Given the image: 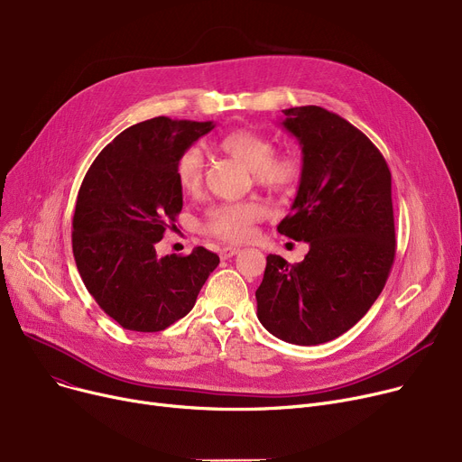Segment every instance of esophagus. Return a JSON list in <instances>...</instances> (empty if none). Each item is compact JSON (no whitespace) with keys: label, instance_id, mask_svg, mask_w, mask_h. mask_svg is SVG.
Returning <instances> with one entry per match:
<instances>
[{"label":"esophagus","instance_id":"esophagus-1","mask_svg":"<svg viewBox=\"0 0 462 462\" xmlns=\"http://www.w3.org/2000/svg\"><path fill=\"white\" fill-rule=\"evenodd\" d=\"M237 253H239L237 247H223V249H221V258H223V260H228V258L236 256Z\"/></svg>","mask_w":462,"mask_h":462}]
</instances>
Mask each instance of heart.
Here are the masks:
<instances>
[{
    "mask_svg": "<svg viewBox=\"0 0 462 462\" xmlns=\"http://www.w3.org/2000/svg\"><path fill=\"white\" fill-rule=\"evenodd\" d=\"M218 150L251 170L253 180L270 190L292 189L301 176V162L292 153L273 155L272 138L253 131L236 129L218 140ZM176 178L181 190L199 192L204 181V155L199 148L185 150L176 162ZM265 215L258 202L223 204L209 209L204 230L225 241H245L251 237L254 225Z\"/></svg>",
    "mask_w": 462,
    "mask_h": 462,
    "instance_id": "1",
    "label": "heart"
}]
</instances>
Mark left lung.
<instances>
[{"label": "left lung", "instance_id": "left-lung-1", "mask_svg": "<svg viewBox=\"0 0 462 462\" xmlns=\"http://www.w3.org/2000/svg\"><path fill=\"white\" fill-rule=\"evenodd\" d=\"M303 166L290 215L277 230L307 241L300 263L270 254L256 290V317L290 345L341 337L376 301L395 258L392 172L376 145L320 106L282 110Z\"/></svg>", "mask_w": 462, "mask_h": 462}]
</instances>
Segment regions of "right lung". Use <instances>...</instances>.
Here are the masks:
<instances>
[{
    "label": "right lung",
    "instance_id": "1",
    "mask_svg": "<svg viewBox=\"0 0 462 462\" xmlns=\"http://www.w3.org/2000/svg\"><path fill=\"white\" fill-rule=\"evenodd\" d=\"M213 121H140L97 155L79 190L72 254L88 292L121 328L162 331L194 307L218 256L197 247L157 256L183 208L176 162Z\"/></svg>",
    "mask_w": 462,
    "mask_h": 462
}]
</instances>
